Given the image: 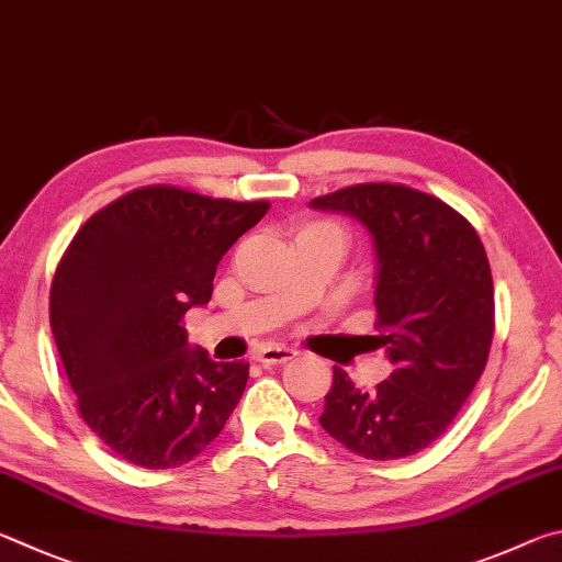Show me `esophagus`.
<instances>
[{
  "label": "esophagus",
  "instance_id": "esophagus-1",
  "mask_svg": "<svg viewBox=\"0 0 562 562\" xmlns=\"http://www.w3.org/2000/svg\"><path fill=\"white\" fill-rule=\"evenodd\" d=\"M293 356H296V350L289 346H263L256 352V360H259L261 366H281V362L291 360Z\"/></svg>",
  "mask_w": 562,
  "mask_h": 562
}]
</instances>
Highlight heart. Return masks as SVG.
Listing matches in <instances>:
<instances>
[{
    "label": "heart",
    "mask_w": 562,
    "mask_h": 562,
    "mask_svg": "<svg viewBox=\"0 0 562 562\" xmlns=\"http://www.w3.org/2000/svg\"><path fill=\"white\" fill-rule=\"evenodd\" d=\"M316 226H330V224H311V226H306V229H316Z\"/></svg>",
    "instance_id": "obj_1"
}]
</instances>
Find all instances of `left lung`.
<instances>
[{"mask_svg": "<svg viewBox=\"0 0 562 562\" xmlns=\"http://www.w3.org/2000/svg\"><path fill=\"white\" fill-rule=\"evenodd\" d=\"M370 232L375 249V346L392 372L362 392L342 368L321 427L352 454L387 461L441 437L486 368L494 281L479 234L437 196L405 184L346 187L311 202Z\"/></svg>", "mask_w": 562, "mask_h": 562, "instance_id": "1", "label": "left lung"}]
</instances>
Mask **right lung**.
I'll use <instances>...</instances> for the list:
<instances>
[{
  "instance_id": "right-lung-1",
  "label": "right lung",
  "mask_w": 562,
  "mask_h": 562,
  "mask_svg": "<svg viewBox=\"0 0 562 562\" xmlns=\"http://www.w3.org/2000/svg\"><path fill=\"white\" fill-rule=\"evenodd\" d=\"M269 206L140 187L95 212L58 263L48 316L78 412L131 464H187L239 405L249 362L190 346L182 318L210 303L216 263Z\"/></svg>"
}]
</instances>
